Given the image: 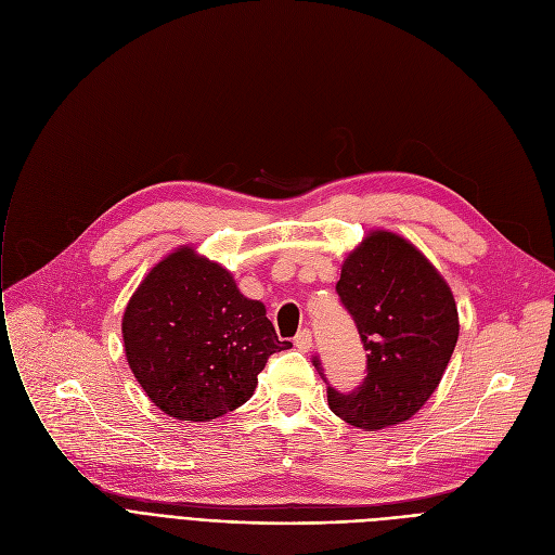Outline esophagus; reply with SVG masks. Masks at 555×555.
Masks as SVG:
<instances>
[{
  "label": "esophagus",
  "mask_w": 555,
  "mask_h": 555,
  "mask_svg": "<svg viewBox=\"0 0 555 555\" xmlns=\"http://www.w3.org/2000/svg\"><path fill=\"white\" fill-rule=\"evenodd\" d=\"M295 346L299 348L301 353H308L310 348H312V333H310L308 328H304V331L295 337Z\"/></svg>",
  "instance_id": "esophagus-1"
}]
</instances>
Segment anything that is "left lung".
<instances>
[{"instance_id":"8db88e82","label":"left lung","mask_w":555,"mask_h":555,"mask_svg":"<svg viewBox=\"0 0 555 555\" xmlns=\"http://www.w3.org/2000/svg\"><path fill=\"white\" fill-rule=\"evenodd\" d=\"M337 295L362 337L366 377L351 393L328 387L333 414L364 431L410 421L439 387L459 339L448 281L410 241L371 229L344 258Z\"/></svg>"}]
</instances>
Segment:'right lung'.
Wrapping results in <instances>:
<instances>
[{
    "label": "right lung",
    "mask_w": 555,
    "mask_h": 555,
    "mask_svg": "<svg viewBox=\"0 0 555 555\" xmlns=\"http://www.w3.org/2000/svg\"><path fill=\"white\" fill-rule=\"evenodd\" d=\"M266 306L247 299L233 274L182 245L145 274L121 333L137 383L164 414L207 423L245 404L281 341Z\"/></svg>",
    "instance_id": "add662e5"
}]
</instances>
